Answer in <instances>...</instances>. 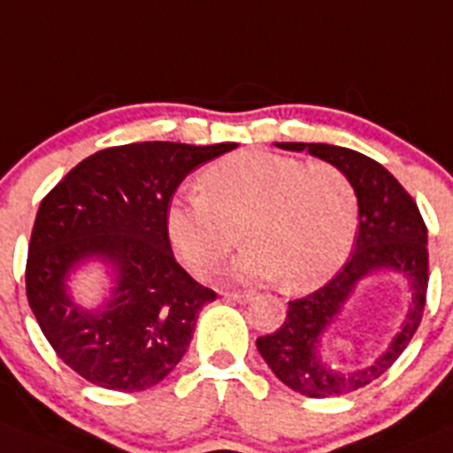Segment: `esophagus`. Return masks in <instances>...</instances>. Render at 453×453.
Returning <instances> with one entry per match:
<instances>
[{
    "label": "esophagus",
    "mask_w": 453,
    "mask_h": 453,
    "mask_svg": "<svg viewBox=\"0 0 453 453\" xmlns=\"http://www.w3.org/2000/svg\"><path fill=\"white\" fill-rule=\"evenodd\" d=\"M224 298L231 300V303H240V304H247L253 300V294H242V291H226Z\"/></svg>",
    "instance_id": "1"
}]
</instances>
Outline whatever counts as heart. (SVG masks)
I'll return each instance as SVG.
<instances>
[{
	"instance_id": "1",
	"label": "heart",
	"mask_w": 453,
	"mask_h": 453,
	"mask_svg": "<svg viewBox=\"0 0 453 453\" xmlns=\"http://www.w3.org/2000/svg\"><path fill=\"white\" fill-rule=\"evenodd\" d=\"M358 202L347 175L326 162L240 150L200 175V193L175 196L165 224L184 265L206 271L238 244L249 247L231 275L282 280L294 294L338 273L351 251Z\"/></svg>"
}]
</instances>
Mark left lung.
<instances>
[{
	"label": "left lung",
	"mask_w": 453,
	"mask_h": 453,
	"mask_svg": "<svg viewBox=\"0 0 453 453\" xmlns=\"http://www.w3.org/2000/svg\"><path fill=\"white\" fill-rule=\"evenodd\" d=\"M284 150H307L338 166L358 197V235L347 265L322 288L288 303L282 326L257 338V351L288 389L309 398L351 394L380 378L416 334L427 296V226L416 202L376 159L334 144L278 142ZM391 270L408 280L412 298L390 347L372 365L344 370L322 357L324 335L365 277Z\"/></svg>",
	"instance_id": "8db88e82"
}]
</instances>
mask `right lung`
<instances>
[{
    "instance_id": "1",
    "label": "right lung",
    "mask_w": 453,
    "mask_h": 453,
    "mask_svg": "<svg viewBox=\"0 0 453 453\" xmlns=\"http://www.w3.org/2000/svg\"><path fill=\"white\" fill-rule=\"evenodd\" d=\"M235 146L137 142L97 150L42 200L26 296L50 347L81 378L144 391L182 360L215 291L175 260L166 204L193 169ZM90 261L111 275L110 298L97 310L81 308L67 284Z\"/></svg>"
}]
</instances>
